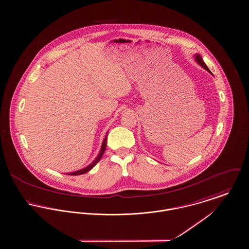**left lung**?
Wrapping results in <instances>:
<instances>
[{"label":"left lung","mask_w":249,"mask_h":249,"mask_svg":"<svg viewBox=\"0 0 249 249\" xmlns=\"http://www.w3.org/2000/svg\"><path fill=\"white\" fill-rule=\"evenodd\" d=\"M195 59H196V61H197V63L199 64V65H201L204 69H206V70H208L209 71V69L207 68V66L204 64V61H203V59H202V57L199 55V54H197L196 56H195Z\"/></svg>","instance_id":"1"}]
</instances>
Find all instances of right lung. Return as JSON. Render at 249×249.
<instances>
[{
    "label": "right lung",
    "mask_w": 249,
    "mask_h": 249,
    "mask_svg": "<svg viewBox=\"0 0 249 249\" xmlns=\"http://www.w3.org/2000/svg\"><path fill=\"white\" fill-rule=\"evenodd\" d=\"M107 134L106 138H105V140H104V142H103L102 148H101V151H100V153H99L98 157L94 160V161H93L91 164H89V166H87V167H86V168H84V169L79 170V171H75V172H72V173H68V175H73V176L81 175V174H85V173L89 172L90 169H92V168L97 164V162L102 159L103 155H104V153H105V151H106V147H107Z\"/></svg>",
    "instance_id": "obj_1"
}]
</instances>
